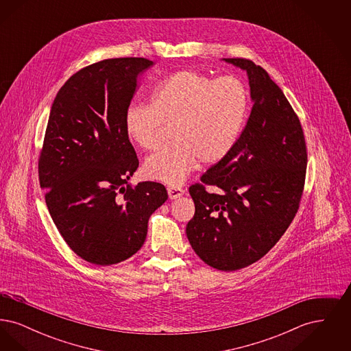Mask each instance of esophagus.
I'll return each mask as SVG.
<instances>
[{
    "label": "esophagus",
    "mask_w": 351,
    "mask_h": 351,
    "mask_svg": "<svg viewBox=\"0 0 351 351\" xmlns=\"http://www.w3.org/2000/svg\"><path fill=\"white\" fill-rule=\"evenodd\" d=\"M167 192L171 200H176L184 195V189L180 186H168Z\"/></svg>",
    "instance_id": "obj_1"
}]
</instances>
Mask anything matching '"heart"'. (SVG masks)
I'll list each match as a JSON object with an SVG mask.
<instances>
[{"label":"heart","mask_w":351,"mask_h":351,"mask_svg":"<svg viewBox=\"0 0 351 351\" xmlns=\"http://www.w3.org/2000/svg\"><path fill=\"white\" fill-rule=\"evenodd\" d=\"M250 112V93L234 76L212 79L195 71H179L159 84L152 104H132L125 112V130L143 149L160 142L165 123L172 125L173 142L150 155L145 175L167 184H182L200 162L223 160L238 143Z\"/></svg>","instance_id":"b5f03b06"}]
</instances>
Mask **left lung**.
<instances>
[{"label": "left lung", "mask_w": 351, "mask_h": 351, "mask_svg": "<svg viewBox=\"0 0 351 351\" xmlns=\"http://www.w3.org/2000/svg\"><path fill=\"white\" fill-rule=\"evenodd\" d=\"M222 60L247 73L250 117L233 151L189 186L196 212L185 232L206 265L235 271L265 256L298 213L306 146L299 118L267 72L247 59Z\"/></svg>", "instance_id": "8db88e82"}]
</instances>
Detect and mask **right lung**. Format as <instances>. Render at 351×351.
I'll use <instances>...</instances> for the list:
<instances>
[{
    "label": "right lung",
    "instance_id": "right-lung-1",
    "mask_svg": "<svg viewBox=\"0 0 351 351\" xmlns=\"http://www.w3.org/2000/svg\"><path fill=\"white\" fill-rule=\"evenodd\" d=\"M145 58L106 59L68 79L51 106L39 156V183L51 218L84 261L110 266L142 247L165 185L128 182L139 166L125 130Z\"/></svg>",
    "mask_w": 351,
    "mask_h": 351
}]
</instances>
